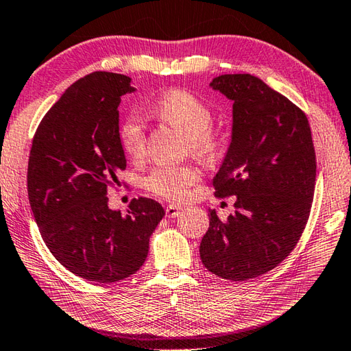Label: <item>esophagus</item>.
Wrapping results in <instances>:
<instances>
[{
    "instance_id": "34e87169",
    "label": "esophagus",
    "mask_w": 351,
    "mask_h": 351,
    "mask_svg": "<svg viewBox=\"0 0 351 351\" xmlns=\"http://www.w3.org/2000/svg\"><path fill=\"white\" fill-rule=\"evenodd\" d=\"M182 213V208L181 206H176V205H167L166 206V217L167 218H176L179 217V214Z\"/></svg>"
}]
</instances>
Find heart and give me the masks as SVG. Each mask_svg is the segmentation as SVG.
Instances as JSON below:
<instances>
[{
  "label": "heart",
  "instance_id": "heart-1",
  "mask_svg": "<svg viewBox=\"0 0 351 351\" xmlns=\"http://www.w3.org/2000/svg\"><path fill=\"white\" fill-rule=\"evenodd\" d=\"M154 113L186 134V142L195 156L205 157L217 149L218 138L210 127L214 121L213 110L199 97L184 89H173L156 103ZM118 136L121 148L127 157L137 160L143 156L145 130L136 115H128L121 122ZM200 176V169L194 165H160L151 169V172L142 179V185L157 197L178 202L189 197L191 186Z\"/></svg>",
  "mask_w": 351,
  "mask_h": 351
}]
</instances>
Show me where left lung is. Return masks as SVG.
Masks as SVG:
<instances>
[{
    "label": "left lung",
    "instance_id": "obj_1",
    "mask_svg": "<svg viewBox=\"0 0 351 351\" xmlns=\"http://www.w3.org/2000/svg\"><path fill=\"white\" fill-rule=\"evenodd\" d=\"M210 86L233 101L232 142L214 178L217 197L236 195L221 221L209 210L200 258L224 280L272 271L296 247L311 213L315 151L302 109L251 75H221Z\"/></svg>",
    "mask_w": 351,
    "mask_h": 351
}]
</instances>
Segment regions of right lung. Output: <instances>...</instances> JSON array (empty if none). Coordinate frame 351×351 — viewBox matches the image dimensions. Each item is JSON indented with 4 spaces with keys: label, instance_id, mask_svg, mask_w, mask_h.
Segmentation results:
<instances>
[{
    "label": "right lung",
    "instance_id": "add662e5",
    "mask_svg": "<svg viewBox=\"0 0 351 351\" xmlns=\"http://www.w3.org/2000/svg\"><path fill=\"white\" fill-rule=\"evenodd\" d=\"M133 91L132 79L118 73L79 79L47 110L29 151L28 197L40 234L67 271L94 282L137 272L165 217L148 197L130 202L127 215L108 206V190L127 166L118 106Z\"/></svg>",
    "mask_w": 351,
    "mask_h": 351
}]
</instances>
